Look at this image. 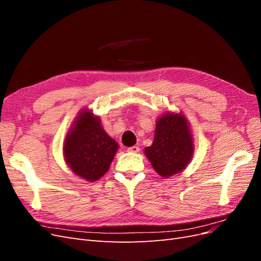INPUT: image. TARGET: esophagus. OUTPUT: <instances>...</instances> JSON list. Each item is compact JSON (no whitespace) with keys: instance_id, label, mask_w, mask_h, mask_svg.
Returning a JSON list of instances; mask_svg holds the SVG:
<instances>
[{"instance_id":"1","label":"esophagus","mask_w":261,"mask_h":261,"mask_svg":"<svg viewBox=\"0 0 261 261\" xmlns=\"http://www.w3.org/2000/svg\"><path fill=\"white\" fill-rule=\"evenodd\" d=\"M139 150L140 149H139L138 146H133V147H128L127 148V151L128 152H135L136 153V152H139Z\"/></svg>"}]
</instances>
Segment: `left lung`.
Listing matches in <instances>:
<instances>
[{
	"mask_svg": "<svg viewBox=\"0 0 261 261\" xmlns=\"http://www.w3.org/2000/svg\"><path fill=\"white\" fill-rule=\"evenodd\" d=\"M194 152L193 138L184 115L164 114L156 121L154 139L145 153L158 174L168 177L183 171Z\"/></svg>",
	"mask_w": 261,
	"mask_h": 261,
	"instance_id": "1",
	"label": "left lung"
}]
</instances>
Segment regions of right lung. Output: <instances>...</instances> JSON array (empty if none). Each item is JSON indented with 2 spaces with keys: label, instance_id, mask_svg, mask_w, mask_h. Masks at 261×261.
Here are the masks:
<instances>
[{
  "label": "right lung",
  "instance_id": "right-lung-1",
  "mask_svg": "<svg viewBox=\"0 0 261 261\" xmlns=\"http://www.w3.org/2000/svg\"><path fill=\"white\" fill-rule=\"evenodd\" d=\"M117 149L115 140L101 127L99 117L85 110L67 134L64 155L76 175L94 181L108 172Z\"/></svg>",
  "mask_w": 261,
  "mask_h": 261
}]
</instances>
